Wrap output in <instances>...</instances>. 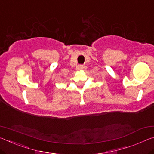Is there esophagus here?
<instances>
[{
  "instance_id": "34e87169",
  "label": "esophagus",
  "mask_w": 154,
  "mask_h": 154,
  "mask_svg": "<svg viewBox=\"0 0 154 154\" xmlns=\"http://www.w3.org/2000/svg\"><path fill=\"white\" fill-rule=\"evenodd\" d=\"M80 68H84V66H80Z\"/></svg>"
}]
</instances>
